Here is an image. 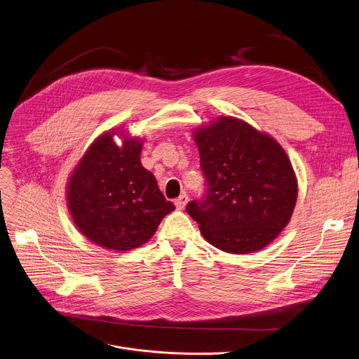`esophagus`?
<instances>
[{"label":"esophagus","instance_id":"1","mask_svg":"<svg viewBox=\"0 0 359 359\" xmlns=\"http://www.w3.org/2000/svg\"><path fill=\"white\" fill-rule=\"evenodd\" d=\"M187 195L186 194H182L176 201H175V205H176V208L177 209H183L184 206H186V203H187Z\"/></svg>","mask_w":359,"mask_h":359}]
</instances>
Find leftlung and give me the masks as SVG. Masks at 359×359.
Instances as JSON below:
<instances>
[{"label":"left lung","mask_w":359,"mask_h":359,"mask_svg":"<svg viewBox=\"0 0 359 359\" xmlns=\"http://www.w3.org/2000/svg\"><path fill=\"white\" fill-rule=\"evenodd\" d=\"M194 135L206 192L186 212L218 250L248 254L267 247L289 224L297 201L287 154L274 138L233 116Z\"/></svg>","instance_id":"1"}]
</instances>
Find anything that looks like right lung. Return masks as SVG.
<instances>
[{
	"label": "right lung",
	"mask_w": 359,
	"mask_h": 359,
	"mask_svg": "<svg viewBox=\"0 0 359 359\" xmlns=\"http://www.w3.org/2000/svg\"><path fill=\"white\" fill-rule=\"evenodd\" d=\"M114 134L95 140L75 167L67 183V208L88 240L124 252L147 243L175 205L141 165L142 141L121 134L119 147Z\"/></svg>",
	"instance_id": "1"
}]
</instances>
